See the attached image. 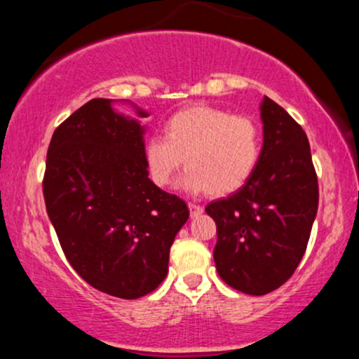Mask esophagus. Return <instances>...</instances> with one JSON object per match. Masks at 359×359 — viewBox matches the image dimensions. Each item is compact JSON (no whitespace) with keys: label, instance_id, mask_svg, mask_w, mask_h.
Listing matches in <instances>:
<instances>
[{"label":"esophagus","instance_id":"1","mask_svg":"<svg viewBox=\"0 0 359 359\" xmlns=\"http://www.w3.org/2000/svg\"><path fill=\"white\" fill-rule=\"evenodd\" d=\"M189 211H191V216L192 217H197V216H199V214H203L204 209H203V205L189 203Z\"/></svg>","mask_w":359,"mask_h":359}]
</instances>
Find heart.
Segmentation results:
<instances>
[{
    "label": "heart",
    "instance_id": "b5f03b06",
    "mask_svg": "<svg viewBox=\"0 0 359 359\" xmlns=\"http://www.w3.org/2000/svg\"><path fill=\"white\" fill-rule=\"evenodd\" d=\"M259 128L251 118L212 106H192L168 118L165 137H151L143 158L151 182L165 187L182 167L185 191L226 196L243 187L258 165Z\"/></svg>",
    "mask_w": 359,
    "mask_h": 359
}]
</instances>
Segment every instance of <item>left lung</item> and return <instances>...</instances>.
<instances>
[{
  "instance_id": "obj_1",
  "label": "left lung",
  "mask_w": 359,
  "mask_h": 359,
  "mask_svg": "<svg viewBox=\"0 0 359 359\" xmlns=\"http://www.w3.org/2000/svg\"><path fill=\"white\" fill-rule=\"evenodd\" d=\"M259 111L263 147L253 175L205 208L217 226V273L248 295L269 294L292 277L306 253L319 204L306 131L270 97H263Z\"/></svg>"
}]
</instances>
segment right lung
Instances as JSON below:
<instances>
[{"label": "right lung", "mask_w": 359, "mask_h": 359, "mask_svg": "<svg viewBox=\"0 0 359 359\" xmlns=\"http://www.w3.org/2000/svg\"><path fill=\"white\" fill-rule=\"evenodd\" d=\"M111 100H90L53 131L43 197L72 269L119 299L154 292L168 271L187 204L148 179L145 128ZM140 118L147 111L135 106Z\"/></svg>", "instance_id": "1"}]
</instances>
